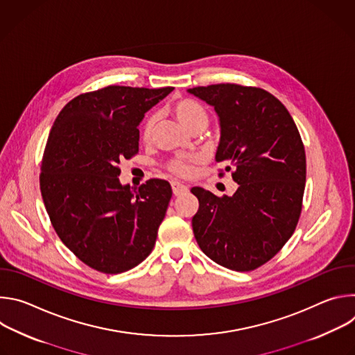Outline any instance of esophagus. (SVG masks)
Masks as SVG:
<instances>
[{
    "label": "esophagus",
    "mask_w": 355,
    "mask_h": 355,
    "mask_svg": "<svg viewBox=\"0 0 355 355\" xmlns=\"http://www.w3.org/2000/svg\"><path fill=\"white\" fill-rule=\"evenodd\" d=\"M171 187H173V192H174L175 196H180V195H184V193L188 192V187L181 184V182H178V181H173Z\"/></svg>",
    "instance_id": "34e87169"
}]
</instances>
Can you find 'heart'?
Segmentation results:
<instances>
[{"instance_id":"1","label":"heart","mask_w":355,"mask_h":355,"mask_svg":"<svg viewBox=\"0 0 355 355\" xmlns=\"http://www.w3.org/2000/svg\"><path fill=\"white\" fill-rule=\"evenodd\" d=\"M170 112L174 115V118L180 122V125L187 129L189 133L195 130H204L209 122V115L205 107L199 104L198 101L191 98H184L177 101L171 107ZM157 116L150 115L144 119V122L140 126V139L141 141L147 143L153 137V132L156 128ZM192 162L185 159H175L168 163L167 168L180 177H188L192 171Z\"/></svg>"}]
</instances>
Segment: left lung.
Masks as SVG:
<instances>
[{
	"label": "left lung",
	"instance_id": "obj_1",
	"mask_svg": "<svg viewBox=\"0 0 355 355\" xmlns=\"http://www.w3.org/2000/svg\"><path fill=\"white\" fill-rule=\"evenodd\" d=\"M188 92L215 108L220 123L216 162H226V171L232 164L239 184L232 196L191 189L199 200L195 239L219 266L252 271L295 232L306 181L305 147L288 110L263 88L225 83Z\"/></svg>",
	"mask_w": 355,
	"mask_h": 355
}]
</instances>
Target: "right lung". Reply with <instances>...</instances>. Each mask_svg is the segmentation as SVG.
Returning a JSON list of instances; mask_svg holds the SVG:
<instances>
[{
    "instance_id": "obj_1",
    "label": "right lung",
    "mask_w": 355,
    "mask_h": 355,
    "mask_svg": "<svg viewBox=\"0 0 355 355\" xmlns=\"http://www.w3.org/2000/svg\"><path fill=\"white\" fill-rule=\"evenodd\" d=\"M174 88L108 85L80 94L60 111L40 164V192L58 236L104 274L139 266L153 250L173 191L153 178L135 192L119 163L139 151V123Z\"/></svg>"
}]
</instances>
